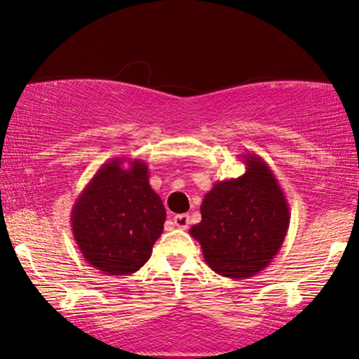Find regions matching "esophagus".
Wrapping results in <instances>:
<instances>
[{
	"label": "esophagus",
	"instance_id": "34e87169",
	"mask_svg": "<svg viewBox=\"0 0 359 359\" xmlns=\"http://www.w3.org/2000/svg\"><path fill=\"white\" fill-rule=\"evenodd\" d=\"M173 223L178 228H181V230H186L189 225V215L188 214H178L173 217Z\"/></svg>",
	"mask_w": 359,
	"mask_h": 359
}]
</instances>
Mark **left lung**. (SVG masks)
I'll use <instances>...</instances> for the list:
<instances>
[{
	"label": "left lung",
	"instance_id": "1",
	"mask_svg": "<svg viewBox=\"0 0 359 359\" xmlns=\"http://www.w3.org/2000/svg\"><path fill=\"white\" fill-rule=\"evenodd\" d=\"M241 157L246 173L217 181L201 204V223L189 230L207 266L228 278L266 269L290 226L288 201L272 168L256 154Z\"/></svg>",
	"mask_w": 359,
	"mask_h": 359
}]
</instances>
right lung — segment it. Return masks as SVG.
Returning <instances> with one entry per match:
<instances>
[{
    "instance_id": "add662e5",
    "label": "right lung",
    "mask_w": 359,
    "mask_h": 359,
    "mask_svg": "<svg viewBox=\"0 0 359 359\" xmlns=\"http://www.w3.org/2000/svg\"><path fill=\"white\" fill-rule=\"evenodd\" d=\"M149 176L142 160L111 158L97 170L72 205L71 228L77 248L103 273L137 272L162 235L167 210Z\"/></svg>"
}]
</instances>
